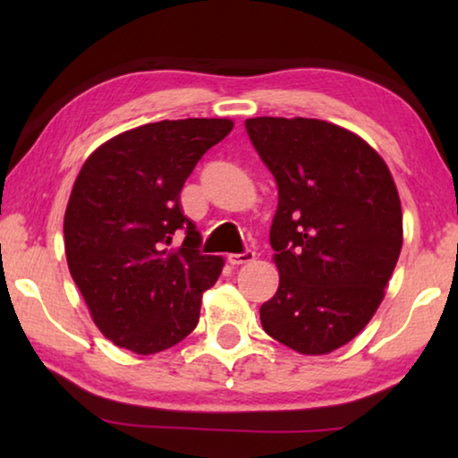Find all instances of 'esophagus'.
<instances>
[{
    "mask_svg": "<svg viewBox=\"0 0 458 458\" xmlns=\"http://www.w3.org/2000/svg\"><path fill=\"white\" fill-rule=\"evenodd\" d=\"M254 257H257L254 250H244L240 254H228V262L230 265H246V262H252Z\"/></svg>",
    "mask_w": 458,
    "mask_h": 458,
    "instance_id": "1",
    "label": "esophagus"
}]
</instances>
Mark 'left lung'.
Instances as JSON below:
<instances>
[{"label": "left lung", "mask_w": 458, "mask_h": 458, "mask_svg": "<svg viewBox=\"0 0 458 458\" xmlns=\"http://www.w3.org/2000/svg\"><path fill=\"white\" fill-rule=\"evenodd\" d=\"M275 175L270 246L281 283L260 307L270 337L305 355L366 327L402 250V206L384 159L352 131L319 119H246Z\"/></svg>", "instance_id": "1"}]
</instances>
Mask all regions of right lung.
I'll return each mask as SVG.
<instances>
[{
	"label": "right lung",
	"mask_w": 458,
	"mask_h": 458,
	"mask_svg": "<svg viewBox=\"0 0 458 458\" xmlns=\"http://www.w3.org/2000/svg\"><path fill=\"white\" fill-rule=\"evenodd\" d=\"M232 127L230 119L149 123L84 161L64 214L66 260L92 321L114 345L151 355L196 329L201 293L224 260L198 250L201 236L180 193Z\"/></svg>",
	"instance_id": "add662e5"
}]
</instances>
